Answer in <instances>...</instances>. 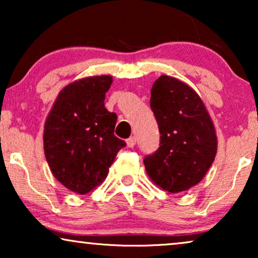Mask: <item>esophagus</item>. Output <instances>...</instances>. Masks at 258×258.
<instances>
[{
  "label": "esophagus",
  "mask_w": 258,
  "mask_h": 258,
  "mask_svg": "<svg viewBox=\"0 0 258 258\" xmlns=\"http://www.w3.org/2000/svg\"><path fill=\"white\" fill-rule=\"evenodd\" d=\"M136 144V137L133 136V137H129L128 140H126V146H128V148H133L134 146Z\"/></svg>",
  "instance_id": "obj_1"
}]
</instances>
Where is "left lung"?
Wrapping results in <instances>:
<instances>
[{
	"label": "left lung",
	"mask_w": 258,
	"mask_h": 258,
	"mask_svg": "<svg viewBox=\"0 0 258 258\" xmlns=\"http://www.w3.org/2000/svg\"><path fill=\"white\" fill-rule=\"evenodd\" d=\"M150 107L160 129V148L144 157L155 184L169 192L199 184L217 151L215 128L195 90L174 77L162 75L151 88Z\"/></svg>",
	"instance_id": "1"
}]
</instances>
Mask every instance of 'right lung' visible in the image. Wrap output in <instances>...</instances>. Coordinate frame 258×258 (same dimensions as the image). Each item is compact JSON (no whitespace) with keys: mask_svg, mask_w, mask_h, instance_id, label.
<instances>
[{"mask_svg":"<svg viewBox=\"0 0 258 258\" xmlns=\"http://www.w3.org/2000/svg\"><path fill=\"white\" fill-rule=\"evenodd\" d=\"M111 82V76H94L69 84L45 121L44 154L52 175L81 195L101 184L126 146L114 135L117 115L104 108Z\"/></svg>","mask_w":258,"mask_h":258,"instance_id":"obj_1","label":"right lung"}]
</instances>
